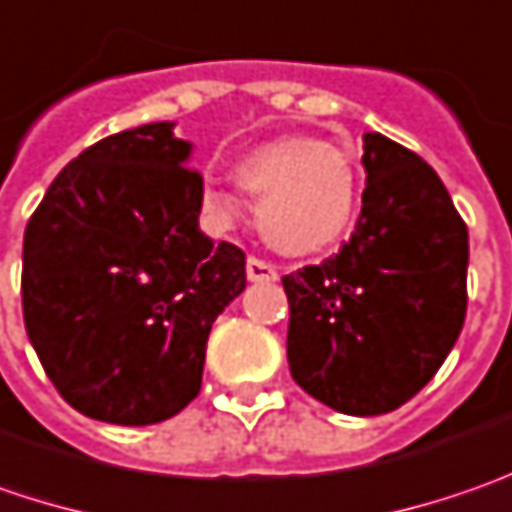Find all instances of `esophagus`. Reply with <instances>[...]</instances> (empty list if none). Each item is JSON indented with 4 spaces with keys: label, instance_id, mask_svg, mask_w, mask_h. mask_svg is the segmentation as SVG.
Wrapping results in <instances>:
<instances>
[{
    "label": "esophagus",
    "instance_id": "obj_1",
    "mask_svg": "<svg viewBox=\"0 0 512 512\" xmlns=\"http://www.w3.org/2000/svg\"><path fill=\"white\" fill-rule=\"evenodd\" d=\"M246 278L252 280V283H275L278 280V269L272 263L260 260V257H249L246 260Z\"/></svg>",
    "mask_w": 512,
    "mask_h": 512
}]
</instances>
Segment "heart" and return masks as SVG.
<instances>
[{"label":"heart","instance_id":"heart-1","mask_svg":"<svg viewBox=\"0 0 512 512\" xmlns=\"http://www.w3.org/2000/svg\"><path fill=\"white\" fill-rule=\"evenodd\" d=\"M240 189L257 197V229L283 255H318L352 226L361 180L341 145L312 137H278L257 145L234 168ZM200 203L217 223L240 212L232 191L206 180Z\"/></svg>","mask_w":512,"mask_h":512}]
</instances>
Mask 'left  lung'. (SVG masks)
I'll return each instance as SVG.
<instances>
[{"label":"left lung","mask_w":512,"mask_h":512,"mask_svg":"<svg viewBox=\"0 0 512 512\" xmlns=\"http://www.w3.org/2000/svg\"><path fill=\"white\" fill-rule=\"evenodd\" d=\"M361 217L338 255L283 278L300 389L344 415H384L427 387L467 315V226L410 148L364 134Z\"/></svg>","instance_id":"8db88e82"}]
</instances>
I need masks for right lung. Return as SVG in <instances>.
<instances>
[{
  "label": "right lung",
  "mask_w": 512,
  "mask_h": 512,
  "mask_svg": "<svg viewBox=\"0 0 512 512\" xmlns=\"http://www.w3.org/2000/svg\"><path fill=\"white\" fill-rule=\"evenodd\" d=\"M174 123L111 134L56 174L22 243L25 329L82 415L145 427L197 398L246 255L200 232L203 177Z\"/></svg>",
  "instance_id": "add662e5"
}]
</instances>
